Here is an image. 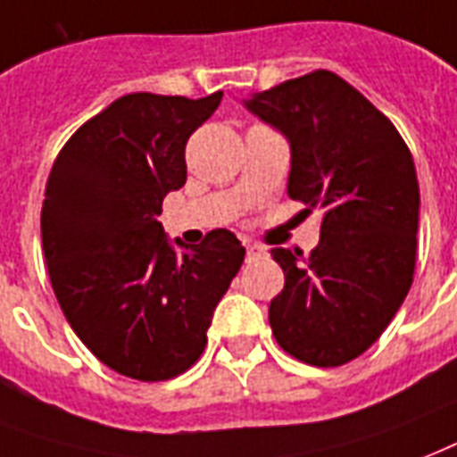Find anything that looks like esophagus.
Wrapping results in <instances>:
<instances>
[{"label": "esophagus", "instance_id": "esophagus-1", "mask_svg": "<svg viewBox=\"0 0 457 457\" xmlns=\"http://www.w3.org/2000/svg\"><path fill=\"white\" fill-rule=\"evenodd\" d=\"M261 256H266V249L259 246V244H246V259L253 261V259H261Z\"/></svg>", "mask_w": 457, "mask_h": 457}]
</instances>
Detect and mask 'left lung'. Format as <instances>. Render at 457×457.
I'll return each mask as SVG.
<instances>
[{
  "instance_id": "left-lung-1",
  "label": "left lung",
  "mask_w": 457,
  "mask_h": 457,
  "mask_svg": "<svg viewBox=\"0 0 457 457\" xmlns=\"http://www.w3.org/2000/svg\"><path fill=\"white\" fill-rule=\"evenodd\" d=\"M287 138V196L321 208L312 256L270 249L285 287L268 306L278 345L340 367L378 340L410 292L420 184L391 120L333 71H312L244 100Z\"/></svg>"
}]
</instances>
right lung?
<instances>
[{"label": "right lung", "instance_id": "1", "mask_svg": "<svg viewBox=\"0 0 457 457\" xmlns=\"http://www.w3.org/2000/svg\"><path fill=\"white\" fill-rule=\"evenodd\" d=\"M220 100V90L198 100L120 97L66 141L45 187L52 290L81 343L129 378L167 381L201 357L244 261L229 229L184 246L158 222L162 198L187 182L189 136Z\"/></svg>", "mask_w": 457, "mask_h": 457}]
</instances>
